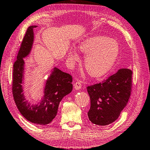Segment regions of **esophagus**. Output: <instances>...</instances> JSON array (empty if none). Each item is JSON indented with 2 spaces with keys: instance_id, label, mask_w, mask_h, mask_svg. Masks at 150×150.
Instances as JSON below:
<instances>
[{
  "instance_id": "esophagus-1",
  "label": "esophagus",
  "mask_w": 150,
  "mask_h": 150,
  "mask_svg": "<svg viewBox=\"0 0 150 150\" xmlns=\"http://www.w3.org/2000/svg\"><path fill=\"white\" fill-rule=\"evenodd\" d=\"M81 86H82V82H81V81H76V82H75V84H74V88H75V90H80Z\"/></svg>"
}]
</instances>
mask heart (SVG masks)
<instances>
[{
  "instance_id": "1",
  "label": "heart",
  "mask_w": 150,
  "mask_h": 150,
  "mask_svg": "<svg viewBox=\"0 0 150 150\" xmlns=\"http://www.w3.org/2000/svg\"><path fill=\"white\" fill-rule=\"evenodd\" d=\"M78 49L84 54V68L91 77L97 78L104 76L113 68L120 53L117 41L102 35H93L82 39L78 44ZM80 57L75 49L71 48L68 53V60L72 64L79 61Z\"/></svg>"
}]
</instances>
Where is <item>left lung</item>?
<instances>
[{"label":"left lung","instance_id":"8db88e82","mask_svg":"<svg viewBox=\"0 0 150 150\" xmlns=\"http://www.w3.org/2000/svg\"><path fill=\"white\" fill-rule=\"evenodd\" d=\"M132 82V70L122 68L103 82L88 86L91 100L88 115L91 122L106 126L115 121L128 104Z\"/></svg>","mask_w":150,"mask_h":150}]
</instances>
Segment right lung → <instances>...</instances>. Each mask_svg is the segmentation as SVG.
Wrapping results in <instances>:
<instances>
[{"label": "right lung", "mask_w": 150, "mask_h": 150, "mask_svg": "<svg viewBox=\"0 0 150 150\" xmlns=\"http://www.w3.org/2000/svg\"><path fill=\"white\" fill-rule=\"evenodd\" d=\"M37 26L28 28L22 40L17 60L13 64V96L22 115L31 122L46 125L50 123L57 115L60 102L73 89L72 77L55 67L46 81L44 96L40 103L31 104L24 95V61L32 48L34 41L33 29Z\"/></svg>", "instance_id": "obj_1"}]
</instances>
